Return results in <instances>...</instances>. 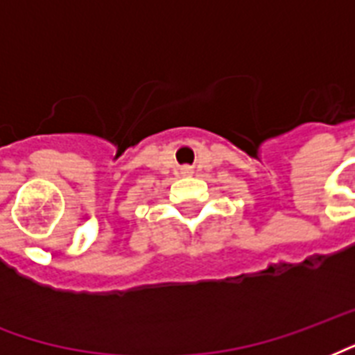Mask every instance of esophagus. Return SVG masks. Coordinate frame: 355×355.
<instances>
[{"mask_svg":"<svg viewBox=\"0 0 355 355\" xmlns=\"http://www.w3.org/2000/svg\"><path fill=\"white\" fill-rule=\"evenodd\" d=\"M191 173H193V171H191L190 165H184V167L180 169V175H182V177H190Z\"/></svg>","mask_w":355,"mask_h":355,"instance_id":"esophagus-1","label":"esophagus"}]
</instances>
